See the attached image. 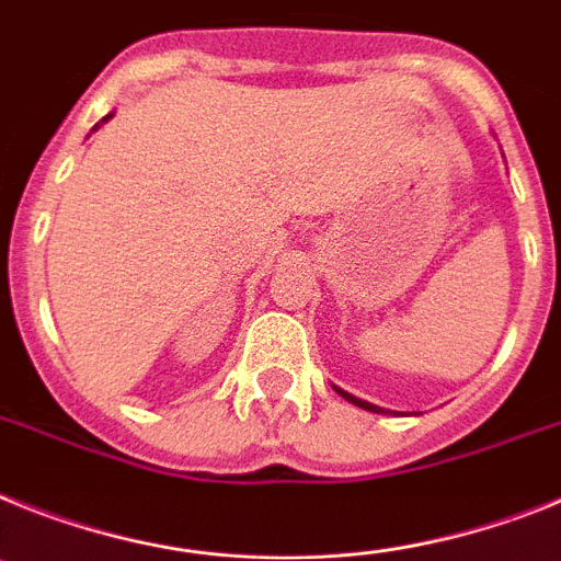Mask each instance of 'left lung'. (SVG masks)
I'll list each match as a JSON object with an SVG mask.
<instances>
[{"label":"left lung","mask_w":561,"mask_h":561,"mask_svg":"<svg viewBox=\"0 0 561 561\" xmlns=\"http://www.w3.org/2000/svg\"><path fill=\"white\" fill-rule=\"evenodd\" d=\"M339 396H341V398H347V401H350V403H355V407L367 409V412H383L381 407H375V403H367V401H362V398L350 396V392H344V389H339Z\"/></svg>","instance_id":"1"}]
</instances>
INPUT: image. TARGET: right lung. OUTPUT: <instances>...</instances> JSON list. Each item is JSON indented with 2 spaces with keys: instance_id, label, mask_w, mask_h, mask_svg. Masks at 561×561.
<instances>
[{
  "instance_id": "right-lung-1",
  "label": "right lung",
  "mask_w": 561,
  "mask_h": 561,
  "mask_svg": "<svg viewBox=\"0 0 561 561\" xmlns=\"http://www.w3.org/2000/svg\"><path fill=\"white\" fill-rule=\"evenodd\" d=\"M106 118H110V115H106ZM106 118H104V121H106Z\"/></svg>"
}]
</instances>
